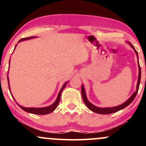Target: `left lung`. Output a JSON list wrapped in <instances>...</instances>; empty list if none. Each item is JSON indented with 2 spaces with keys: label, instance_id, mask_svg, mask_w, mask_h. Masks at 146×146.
<instances>
[{
  "label": "left lung",
  "instance_id": "obj_1",
  "mask_svg": "<svg viewBox=\"0 0 146 146\" xmlns=\"http://www.w3.org/2000/svg\"><path fill=\"white\" fill-rule=\"evenodd\" d=\"M129 44H130L131 47L135 50V52L136 53L137 58H138V53L135 48H134V46L130 44V42H128ZM138 64H139V78H138V82H137V90L135 93H133L131 95L130 98L127 100L126 102H125L124 103H123L122 104L119 105V106H115V107H110V108H99V107L95 106L93 105L91 103H90L88 102V100H87L86 98V92H85L84 90V87L83 85H82V98H83V101L84 102V104H86V106L88 107V108L89 110H91V111L94 112V113H98V114H102V115H108V114H111V113H116V112L119 111V110L123 109V108H125L126 106L132 103V102L133 101L134 99L135 98L136 95L137 94V92H138L139 90V84H140V81H141V67H140V65L139 64V61H138Z\"/></svg>",
  "mask_w": 146,
  "mask_h": 146
}]
</instances>
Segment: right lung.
<instances>
[{"mask_svg":"<svg viewBox=\"0 0 146 146\" xmlns=\"http://www.w3.org/2000/svg\"><path fill=\"white\" fill-rule=\"evenodd\" d=\"M36 38V37L32 36V37H29V38H23V39L20 40L18 42H21V41L25 40H29V39H31V38ZM16 46H15V48H16ZM7 80H8V84H9V78H8V77H7ZM67 83H68V82H67L65 83L63 85L62 87L61 90H60L59 93H58V98H57L56 100L55 101V102L53 104L49 106L44 107V108H25V107H23V106H20L19 104H18V105L19 106L21 107V108L23 110H25V111L27 112V113H29L36 114V115H46V114L51 113V112H53V110H54L57 108V106H58V104H59L60 100V96H61L62 91V90L64 89V87L66 86V85L67 84ZM9 90H10L9 85ZM15 101H16V100H15Z\"/></svg>","mask_w":146,"mask_h":146,"instance_id":"right-lung-1","label":"right lung"}]
</instances>
